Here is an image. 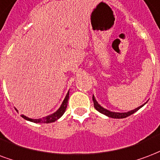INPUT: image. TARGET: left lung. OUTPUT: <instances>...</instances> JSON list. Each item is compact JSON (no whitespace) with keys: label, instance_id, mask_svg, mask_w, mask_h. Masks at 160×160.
<instances>
[{"label":"left lung","instance_id":"8db88e82","mask_svg":"<svg viewBox=\"0 0 160 160\" xmlns=\"http://www.w3.org/2000/svg\"><path fill=\"white\" fill-rule=\"evenodd\" d=\"M92 100H93V102H94V108L98 110L99 113H102L104 115L110 117V118H113V119H124V118H126V117L131 115L132 113H134L135 112H137V110H139L141 108L145 105V103L142 104V105H141L140 107L137 108H135L133 110H131V111H128L126 113H118V112H112V111H109V110L104 108L103 107H102L101 105L97 102L94 95L92 96Z\"/></svg>","mask_w":160,"mask_h":160}]
</instances>
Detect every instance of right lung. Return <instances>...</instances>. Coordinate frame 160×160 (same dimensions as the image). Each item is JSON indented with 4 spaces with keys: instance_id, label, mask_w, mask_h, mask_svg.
Segmentation results:
<instances>
[{
    "instance_id": "1",
    "label": "right lung",
    "mask_w": 160,
    "mask_h": 160,
    "mask_svg": "<svg viewBox=\"0 0 160 160\" xmlns=\"http://www.w3.org/2000/svg\"><path fill=\"white\" fill-rule=\"evenodd\" d=\"M68 98H69V91L67 93V95L65 97L64 100L62 101L61 106L57 110L56 112H54L52 114H49L46 117H43V118H40V119H30L29 117L25 116L22 114L21 116L23 117V119L28 120V121H30V122L34 123H41V124H48V123H52L55 122L56 120L61 118L62 116V114L64 113V112L66 111V108H67V105H68Z\"/></svg>"
}]
</instances>
